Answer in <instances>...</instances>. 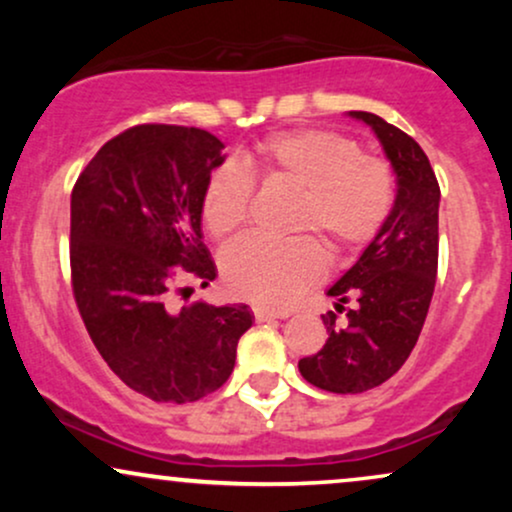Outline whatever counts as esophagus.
Masks as SVG:
<instances>
[{"label":"esophagus","instance_id":"esophagus-1","mask_svg":"<svg viewBox=\"0 0 512 512\" xmlns=\"http://www.w3.org/2000/svg\"><path fill=\"white\" fill-rule=\"evenodd\" d=\"M252 313H255V320H257V322L286 320V317H289V313H284V310H269V308H262V305H257V308H252Z\"/></svg>","mask_w":512,"mask_h":512}]
</instances>
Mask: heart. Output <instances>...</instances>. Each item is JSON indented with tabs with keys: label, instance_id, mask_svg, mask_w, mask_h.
Listing matches in <instances>:
<instances>
[{
	"label": "heart",
	"instance_id": "heart-1",
	"mask_svg": "<svg viewBox=\"0 0 512 512\" xmlns=\"http://www.w3.org/2000/svg\"><path fill=\"white\" fill-rule=\"evenodd\" d=\"M248 170L264 180L301 187L293 228L320 231L337 248H358L383 228L395 202V180L383 161L366 158L356 142L327 129H291L267 137L248 156ZM255 197L252 178L236 163L209 175L202 221L214 238L236 236ZM327 255L315 238H245L221 257V274L233 296L284 308L317 284Z\"/></svg>",
	"mask_w": 512,
	"mask_h": 512
}]
</instances>
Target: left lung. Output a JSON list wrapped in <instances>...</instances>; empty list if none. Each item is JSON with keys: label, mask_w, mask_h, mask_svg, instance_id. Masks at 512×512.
I'll return each mask as SVG.
<instances>
[{"label": "left lung", "mask_w": 512, "mask_h": 512, "mask_svg": "<svg viewBox=\"0 0 512 512\" xmlns=\"http://www.w3.org/2000/svg\"><path fill=\"white\" fill-rule=\"evenodd\" d=\"M378 137L397 178V195L383 228L358 260L327 289L337 315H322L327 342L298 361L310 385L337 395H358L383 385L404 366L424 327L438 272L440 187L419 144L383 117L351 110Z\"/></svg>", "instance_id": "1"}]
</instances>
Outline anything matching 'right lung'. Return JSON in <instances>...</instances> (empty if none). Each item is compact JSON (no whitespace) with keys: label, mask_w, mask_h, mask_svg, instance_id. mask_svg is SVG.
Returning a JSON list of instances; mask_svg holds the SVG:
<instances>
[{"label":"right lung","mask_w":512,"mask_h":512,"mask_svg":"<svg viewBox=\"0 0 512 512\" xmlns=\"http://www.w3.org/2000/svg\"><path fill=\"white\" fill-rule=\"evenodd\" d=\"M207 129L139 125L101 146L72 192V289L113 373L154 402H197L236 366L245 303L173 308L178 286L216 279L202 195L226 161ZM180 291H190V286Z\"/></svg>","instance_id":"add662e5"}]
</instances>
